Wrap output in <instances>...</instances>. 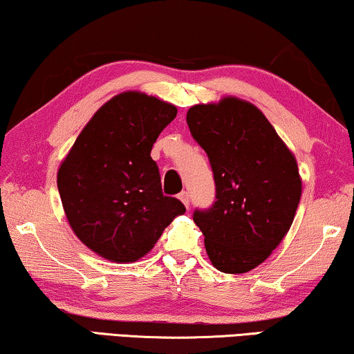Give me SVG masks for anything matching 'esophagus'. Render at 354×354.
I'll use <instances>...</instances> for the list:
<instances>
[{
	"label": "esophagus",
	"instance_id": "34e87169",
	"mask_svg": "<svg viewBox=\"0 0 354 354\" xmlns=\"http://www.w3.org/2000/svg\"><path fill=\"white\" fill-rule=\"evenodd\" d=\"M178 198L184 203V205H186V208H189V194L187 192H181L178 196Z\"/></svg>",
	"mask_w": 354,
	"mask_h": 354
}]
</instances>
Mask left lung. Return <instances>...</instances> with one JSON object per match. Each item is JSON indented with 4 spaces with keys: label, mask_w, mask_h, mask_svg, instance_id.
<instances>
[{
    "label": "left lung",
    "mask_w": 354,
    "mask_h": 354,
    "mask_svg": "<svg viewBox=\"0 0 354 354\" xmlns=\"http://www.w3.org/2000/svg\"><path fill=\"white\" fill-rule=\"evenodd\" d=\"M189 129L210 158L216 202L196 210L212 265L242 274L282 242L301 197L297 158L260 109L236 96L197 104Z\"/></svg>",
    "instance_id": "obj_1"
}]
</instances>
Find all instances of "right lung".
I'll list each match as a JSON object with an SVG mask.
<instances>
[{
  "label": "right lung",
  "instance_id": "add662e5",
  "mask_svg": "<svg viewBox=\"0 0 354 354\" xmlns=\"http://www.w3.org/2000/svg\"><path fill=\"white\" fill-rule=\"evenodd\" d=\"M170 102L123 91L97 109L57 170L64 212L89 250L113 263L147 255L186 208L162 192L151 151L176 117Z\"/></svg>",
  "mask_w": 354,
  "mask_h": 354
}]
</instances>
